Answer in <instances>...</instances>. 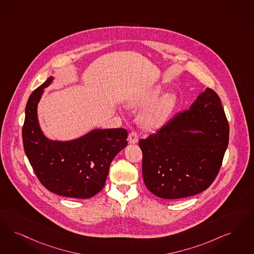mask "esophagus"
<instances>
[{
    "label": "esophagus",
    "instance_id": "esophagus-1",
    "mask_svg": "<svg viewBox=\"0 0 254 254\" xmlns=\"http://www.w3.org/2000/svg\"><path fill=\"white\" fill-rule=\"evenodd\" d=\"M127 141H128V143H137L138 141H139L137 133L135 131L130 132V133H129V135H128Z\"/></svg>",
    "mask_w": 254,
    "mask_h": 254
}]
</instances>
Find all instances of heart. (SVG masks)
<instances>
[{
	"label": "heart",
	"mask_w": 254,
	"mask_h": 254,
	"mask_svg": "<svg viewBox=\"0 0 254 254\" xmlns=\"http://www.w3.org/2000/svg\"><path fill=\"white\" fill-rule=\"evenodd\" d=\"M163 88L156 86L152 89L143 92L139 96H135L127 102V107L130 109H139L151 104L161 95ZM178 103V96L168 92L164 94L155 103L147 107L141 114L140 120L142 127L147 129H156L163 127L168 121Z\"/></svg>",
	"instance_id": "b5f03b06"
}]
</instances>
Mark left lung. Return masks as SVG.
<instances>
[{
	"instance_id": "8db88e82",
	"label": "left lung",
	"mask_w": 254,
	"mask_h": 254,
	"mask_svg": "<svg viewBox=\"0 0 254 254\" xmlns=\"http://www.w3.org/2000/svg\"><path fill=\"white\" fill-rule=\"evenodd\" d=\"M229 123L219 96L207 88L189 110L142 139V178L165 199L205 191L216 178L229 143Z\"/></svg>"
}]
</instances>
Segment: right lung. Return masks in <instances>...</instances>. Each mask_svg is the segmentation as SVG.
<instances>
[{
	"mask_svg": "<svg viewBox=\"0 0 254 254\" xmlns=\"http://www.w3.org/2000/svg\"><path fill=\"white\" fill-rule=\"evenodd\" d=\"M50 76L31 93L25 108L22 142L31 166L41 184L59 195L90 198L100 192L114 157L127 142L124 128L93 129L71 141H53L42 131L38 104Z\"/></svg>",
	"mask_w": 254,
	"mask_h": 254,
	"instance_id": "right-lung-1",
	"label": "right lung"
}]
</instances>
